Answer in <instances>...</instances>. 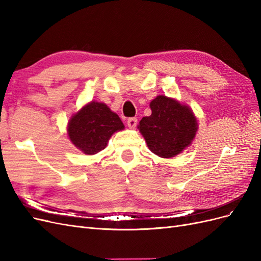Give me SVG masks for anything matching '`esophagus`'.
I'll use <instances>...</instances> for the list:
<instances>
[{
    "mask_svg": "<svg viewBox=\"0 0 261 261\" xmlns=\"http://www.w3.org/2000/svg\"><path fill=\"white\" fill-rule=\"evenodd\" d=\"M137 124V118L136 117H129L127 120V125L129 126L130 128H134Z\"/></svg>",
    "mask_w": 261,
    "mask_h": 261,
    "instance_id": "esophagus-1",
    "label": "esophagus"
}]
</instances>
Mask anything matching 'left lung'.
<instances>
[{
  "label": "left lung",
  "mask_w": 261,
  "mask_h": 261,
  "mask_svg": "<svg viewBox=\"0 0 261 261\" xmlns=\"http://www.w3.org/2000/svg\"><path fill=\"white\" fill-rule=\"evenodd\" d=\"M151 115L139 122L138 129L151 152L173 158L192 144L198 123L188 106L175 99L158 96L150 102Z\"/></svg>",
  "instance_id": "left-lung-1"
}]
</instances>
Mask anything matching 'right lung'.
<instances>
[{
  "instance_id": "right-lung-1",
  "label": "right lung",
  "mask_w": 261,
  "mask_h": 261,
  "mask_svg": "<svg viewBox=\"0 0 261 261\" xmlns=\"http://www.w3.org/2000/svg\"><path fill=\"white\" fill-rule=\"evenodd\" d=\"M124 127L121 118L107 105L91 101L70 117L67 134L78 149L91 155L103 150L110 137Z\"/></svg>"
}]
</instances>
